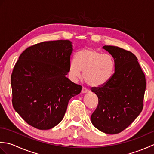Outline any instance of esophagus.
<instances>
[{
  "label": "esophagus",
  "instance_id": "obj_1",
  "mask_svg": "<svg viewBox=\"0 0 154 154\" xmlns=\"http://www.w3.org/2000/svg\"><path fill=\"white\" fill-rule=\"evenodd\" d=\"M89 89H87V88L85 87H83L82 88V90H81V93H88L89 92Z\"/></svg>",
  "mask_w": 154,
  "mask_h": 154
}]
</instances>
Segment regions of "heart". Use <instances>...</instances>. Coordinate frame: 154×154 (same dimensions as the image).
<instances>
[{"instance_id": "b5f03b06", "label": "heart", "mask_w": 154, "mask_h": 154, "mask_svg": "<svg viewBox=\"0 0 154 154\" xmlns=\"http://www.w3.org/2000/svg\"><path fill=\"white\" fill-rule=\"evenodd\" d=\"M115 70V61L112 55L93 49H85L78 51L75 60L69 64L68 75L72 81L83 77L91 87H100L106 83Z\"/></svg>"}]
</instances>
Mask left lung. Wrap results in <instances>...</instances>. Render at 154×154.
<instances>
[{
	"instance_id": "8db88e82",
	"label": "left lung",
	"mask_w": 154,
	"mask_h": 154,
	"mask_svg": "<svg viewBox=\"0 0 154 154\" xmlns=\"http://www.w3.org/2000/svg\"><path fill=\"white\" fill-rule=\"evenodd\" d=\"M103 48L114 59L115 70L106 83L91 88L99 103L91 119L100 131L115 134L126 129L142 112L146 77L131 51L112 45Z\"/></svg>"
}]
</instances>
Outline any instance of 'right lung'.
<instances>
[{
    "instance_id": "obj_1",
    "label": "right lung",
    "mask_w": 154,
    "mask_h": 154,
    "mask_svg": "<svg viewBox=\"0 0 154 154\" xmlns=\"http://www.w3.org/2000/svg\"><path fill=\"white\" fill-rule=\"evenodd\" d=\"M73 51L69 40L43 42L22 52L11 75L12 103L26 122L39 130L60 123L69 100L82 86L66 75Z\"/></svg>"
}]
</instances>
